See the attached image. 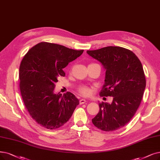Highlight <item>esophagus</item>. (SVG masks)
Returning a JSON list of instances; mask_svg holds the SVG:
<instances>
[{"mask_svg": "<svg viewBox=\"0 0 160 160\" xmlns=\"http://www.w3.org/2000/svg\"><path fill=\"white\" fill-rule=\"evenodd\" d=\"M86 102V100L85 99H81L79 100V104H85Z\"/></svg>", "mask_w": 160, "mask_h": 160, "instance_id": "34e87169", "label": "esophagus"}]
</instances>
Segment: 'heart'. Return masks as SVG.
<instances>
[{
  "instance_id": "1",
  "label": "heart",
  "mask_w": 160,
  "mask_h": 160,
  "mask_svg": "<svg viewBox=\"0 0 160 160\" xmlns=\"http://www.w3.org/2000/svg\"><path fill=\"white\" fill-rule=\"evenodd\" d=\"M78 92L82 96L87 97V96L90 94V93L91 92V88L83 85V86H81L78 88Z\"/></svg>"
}]
</instances>
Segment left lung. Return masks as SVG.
<instances>
[{
    "instance_id": "1",
    "label": "left lung",
    "mask_w": 160,
    "mask_h": 160,
    "mask_svg": "<svg viewBox=\"0 0 160 160\" xmlns=\"http://www.w3.org/2000/svg\"><path fill=\"white\" fill-rule=\"evenodd\" d=\"M87 52L106 69L100 96L113 97L111 104L99 103L100 111L92 122L104 131L118 130L129 122L142 99L146 78L142 63L131 50L120 47H107Z\"/></svg>"
}]
</instances>
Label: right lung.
Returning a JSON list of instances; mask_svg holds the SVG:
<instances>
[{"instance_id": "right-lung-1", "label": "right lung", "mask_w": 160, "mask_h": 160, "mask_svg": "<svg viewBox=\"0 0 160 160\" xmlns=\"http://www.w3.org/2000/svg\"><path fill=\"white\" fill-rule=\"evenodd\" d=\"M83 51L41 42L23 56L19 70L22 97L31 118L44 128L64 125L79 104L72 92L55 94L54 89L59 77L66 75L63 69Z\"/></svg>"}]
</instances>
